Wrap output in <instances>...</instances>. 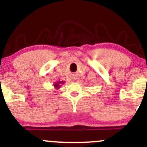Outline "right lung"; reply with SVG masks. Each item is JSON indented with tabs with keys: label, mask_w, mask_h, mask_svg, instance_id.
<instances>
[{
	"label": "right lung",
	"mask_w": 147,
	"mask_h": 147,
	"mask_svg": "<svg viewBox=\"0 0 147 147\" xmlns=\"http://www.w3.org/2000/svg\"><path fill=\"white\" fill-rule=\"evenodd\" d=\"M60 83H63V81H61V82H57L55 84V87H56V88H58L59 87H60Z\"/></svg>",
	"instance_id": "add662e5"
}]
</instances>
